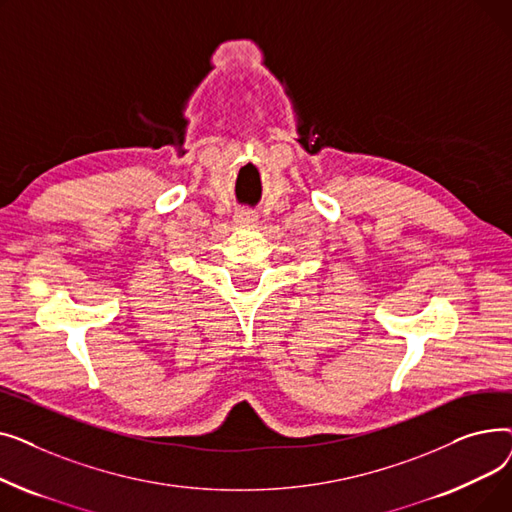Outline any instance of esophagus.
<instances>
[{
    "label": "esophagus",
    "mask_w": 512,
    "mask_h": 512,
    "mask_svg": "<svg viewBox=\"0 0 512 512\" xmlns=\"http://www.w3.org/2000/svg\"><path fill=\"white\" fill-rule=\"evenodd\" d=\"M236 222L238 224H253V222H257V215H255V211H251V209H240L236 215Z\"/></svg>",
    "instance_id": "esophagus-1"
}]
</instances>
